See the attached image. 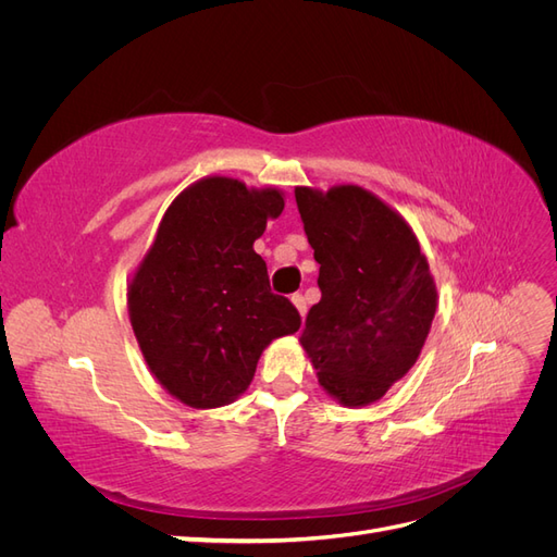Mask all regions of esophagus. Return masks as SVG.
Instances as JSON below:
<instances>
[{"label": "esophagus", "mask_w": 557, "mask_h": 557, "mask_svg": "<svg viewBox=\"0 0 557 557\" xmlns=\"http://www.w3.org/2000/svg\"><path fill=\"white\" fill-rule=\"evenodd\" d=\"M290 301L295 305V309L299 311L301 320H305V315H307V299L297 293V295H293V297H290Z\"/></svg>", "instance_id": "1"}]
</instances>
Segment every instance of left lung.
I'll return each mask as SVG.
<instances>
[{
	"mask_svg": "<svg viewBox=\"0 0 557 557\" xmlns=\"http://www.w3.org/2000/svg\"><path fill=\"white\" fill-rule=\"evenodd\" d=\"M320 301L299 344L318 383L344 407H367L416 364L436 311V283L411 225L381 197L342 183L295 188Z\"/></svg>",
	"mask_w": 557,
	"mask_h": 557,
	"instance_id": "left-lung-1",
	"label": "left lung"
}]
</instances>
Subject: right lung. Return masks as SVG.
I'll return each instance as SVG.
<instances>
[{
  "label": "right lung",
  "mask_w": 557,
  "mask_h": 557,
  "mask_svg": "<svg viewBox=\"0 0 557 557\" xmlns=\"http://www.w3.org/2000/svg\"><path fill=\"white\" fill-rule=\"evenodd\" d=\"M285 195L207 176L166 207L156 239L127 281V313L150 374L193 409L248 391L262 350L299 330L288 299L269 290L252 250Z\"/></svg>",
  "instance_id": "1"
}]
</instances>
